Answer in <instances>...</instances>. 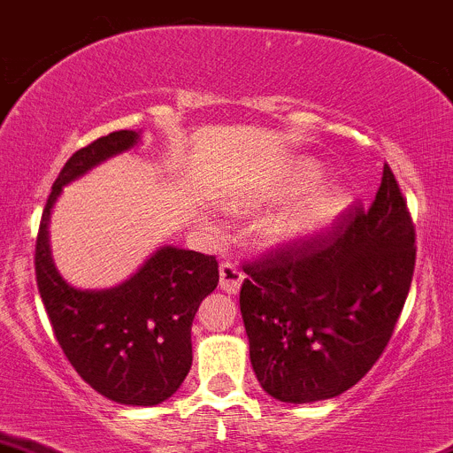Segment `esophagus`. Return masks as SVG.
I'll use <instances>...</instances> for the list:
<instances>
[{
	"instance_id": "esophagus-1",
	"label": "esophagus",
	"mask_w": 453,
	"mask_h": 453,
	"mask_svg": "<svg viewBox=\"0 0 453 453\" xmlns=\"http://www.w3.org/2000/svg\"><path fill=\"white\" fill-rule=\"evenodd\" d=\"M244 281V274L237 268L233 261H222L220 264V290H225L226 295H237Z\"/></svg>"
}]
</instances>
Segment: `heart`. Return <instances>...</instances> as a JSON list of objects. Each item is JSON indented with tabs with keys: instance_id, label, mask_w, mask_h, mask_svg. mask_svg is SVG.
Instances as JSON below:
<instances>
[{
	"instance_id": "obj_1",
	"label": "heart",
	"mask_w": 453,
	"mask_h": 453,
	"mask_svg": "<svg viewBox=\"0 0 453 453\" xmlns=\"http://www.w3.org/2000/svg\"><path fill=\"white\" fill-rule=\"evenodd\" d=\"M323 180V167L311 158H301L292 165L290 174L279 188V196L292 198V196L305 194L319 188ZM349 204H351V194L347 189H323V192L310 196L288 211L270 218L264 226V242L270 246H290L296 242L310 240V237L327 231L334 222H338L349 209Z\"/></svg>"
}]
</instances>
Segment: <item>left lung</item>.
Instances as JSON below:
<instances>
[{
    "label": "left lung",
    "instance_id": "8db88e82",
    "mask_svg": "<svg viewBox=\"0 0 453 453\" xmlns=\"http://www.w3.org/2000/svg\"><path fill=\"white\" fill-rule=\"evenodd\" d=\"M414 225L393 170L327 235L244 265L240 310L261 388L286 403L342 395L380 360L412 283Z\"/></svg>",
    "mask_w": 453,
    "mask_h": 453
}]
</instances>
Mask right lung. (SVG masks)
<instances>
[{
    "label": "right lung",
    "mask_w": 453,
    "mask_h": 453,
    "mask_svg": "<svg viewBox=\"0 0 453 453\" xmlns=\"http://www.w3.org/2000/svg\"><path fill=\"white\" fill-rule=\"evenodd\" d=\"M139 134L118 130L69 157L43 209L35 268L56 340L78 375L115 403L157 405L192 368V323L220 279L216 257L161 246L119 286L78 290L60 277L50 250V218L65 185L130 150Z\"/></svg>",
    "instance_id": "add662e5"
}]
</instances>
